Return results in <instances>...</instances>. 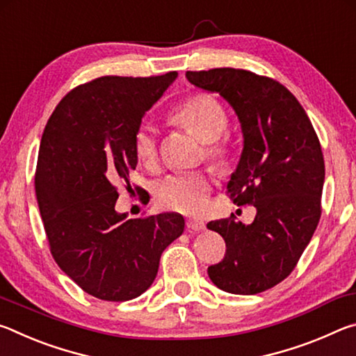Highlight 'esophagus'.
<instances>
[{"label": "esophagus", "instance_id": "34e87169", "mask_svg": "<svg viewBox=\"0 0 356 356\" xmlns=\"http://www.w3.org/2000/svg\"><path fill=\"white\" fill-rule=\"evenodd\" d=\"M186 227H188L191 232H201L206 229V225H204V221H201V220L190 218V220H186Z\"/></svg>", "mask_w": 356, "mask_h": 356}]
</instances>
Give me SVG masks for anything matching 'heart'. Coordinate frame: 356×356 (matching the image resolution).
<instances>
[{
    "label": "heart",
    "instance_id": "heart-1",
    "mask_svg": "<svg viewBox=\"0 0 356 356\" xmlns=\"http://www.w3.org/2000/svg\"><path fill=\"white\" fill-rule=\"evenodd\" d=\"M172 118L184 129L191 131L197 140L206 144V155L210 160L221 163L226 156V146L220 143L227 127V116L222 106L209 95H195L180 104ZM134 147L138 160L143 165L152 166L159 155L155 127L144 120L135 131ZM212 182L207 174L172 172L161 177L154 186V196L161 209L185 215L201 213L209 204Z\"/></svg>",
    "mask_w": 356,
    "mask_h": 356
}]
</instances>
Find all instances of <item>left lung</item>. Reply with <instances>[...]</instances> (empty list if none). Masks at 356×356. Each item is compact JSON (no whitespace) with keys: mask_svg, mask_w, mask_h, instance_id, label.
<instances>
[{"mask_svg":"<svg viewBox=\"0 0 356 356\" xmlns=\"http://www.w3.org/2000/svg\"><path fill=\"white\" fill-rule=\"evenodd\" d=\"M185 76L236 111L243 150L227 191L238 206L256 207L251 225L234 216L209 222L226 242V254L210 265L209 278L229 293L264 292L291 275L321 220V143L303 106L272 78L231 67Z\"/></svg>","mask_w":356,"mask_h":356,"instance_id":"left-lung-1","label":"left lung"}]
</instances>
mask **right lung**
<instances>
[{
    "instance_id": "add662e5",
    "label": "right lung",
    "mask_w": 356,
    "mask_h": 356,
    "mask_svg": "<svg viewBox=\"0 0 356 356\" xmlns=\"http://www.w3.org/2000/svg\"><path fill=\"white\" fill-rule=\"evenodd\" d=\"M176 78L100 76L65 95L45 125L34 182L50 251L95 298L140 297L161 252L184 232L182 215L129 218L114 209V184H129L138 163V125Z\"/></svg>"
}]
</instances>
